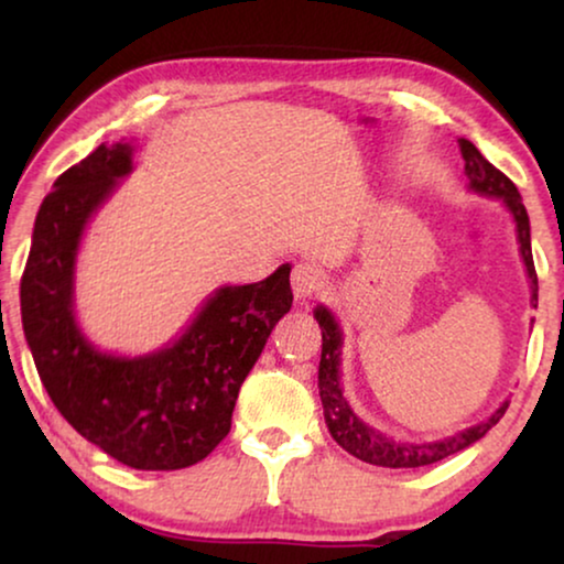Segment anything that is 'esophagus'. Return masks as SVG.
I'll return each mask as SVG.
<instances>
[{
  "mask_svg": "<svg viewBox=\"0 0 564 564\" xmlns=\"http://www.w3.org/2000/svg\"><path fill=\"white\" fill-rule=\"evenodd\" d=\"M326 288V274L318 264L313 261H300L292 269V292H295L297 300H311L313 295Z\"/></svg>",
  "mask_w": 564,
  "mask_h": 564,
  "instance_id": "1",
  "label": "esophagus"
}]
</instances>
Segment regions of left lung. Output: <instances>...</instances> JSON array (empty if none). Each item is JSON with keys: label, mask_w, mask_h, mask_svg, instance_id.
I'll use <instances>...</instances> for the list:
<instances>
[{"label": "left lung", "mask_w": 564, "mask_h": 564, "mask_svg": "<svg viewBox=\"0 0 564 564\" xmlns=\"http://www.w3.org/2000/svg\"><path fill=\"white\" fill-rule=\"evenodd\" d=\"M459 151H462V159H465V174L469 180V189L480 192L485 197L503 199L508 213L513 215L516 234H519V243H521V257H523V264H527V274L531 282V305L536 307L539 284H536L534 259H531V228H529V215H527V207L521 203L519 189H516V184L508 180L500 169L492 166L490 161L475 149V143L467 141V138H459ZM313 315L315 321H318L321 334H323L318 390H321L323 415H326V426L330 431V436L336 438V444L349 454H354L357 459L369 462V465H377V467L434 465V462H442L446 457H452V454L467 449L469 444H475L477 438H482L500 419H503L508 400L490 415L488 421L459 431V434L454 436H446L442 442L405 444L380 434V431L367 426V423L351 411V405L346 403L341 392V372H338V367H341V328H338L336 318L330 315L328 307L323 305L315 307Z\"/></svg>", "instance_id": "left-lung-1"}]
</instances>
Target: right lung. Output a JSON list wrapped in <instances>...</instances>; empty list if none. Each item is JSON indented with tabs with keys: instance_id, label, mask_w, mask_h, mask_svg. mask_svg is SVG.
<instances>
[{
	"instance_id": "obj_1",
	"label": "right lung",
	"mask_w": 564,
	"mask_h": 564,
	"mask_svg": "<svg viewBox=\"0 0 564 564\" xmlns=\"http://www.w3.org/2000/svg\"><path fill=\"white\" fill-rule=\"evenodd\" d=\"M133 143H102L66 169L43 199L22 272V328L58 413L133 469H182L230 431L238 390L274 323L292 307L290 264L267 280L215 290L189 328L145 357L95 349L74 318L84 228L133 169Z\"/></svg>"
}]
</instances>
